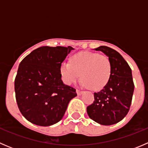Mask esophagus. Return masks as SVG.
Returning a JSON list of instances; mask_svg holds the SVG:
<instances>
[{"label": "esophagus", "mask_w": 148, "mask_h": 148, "mask_svg": "<svg viewBox=\"0 0 148 148\" xmlns=\"http://www.w3.org/2000/svg\"><path fill=\"white\" fill-rule=\"evenodd\" d=\"M77 93L78 95H81L83 93V91L80 90V89H77Z\"/></svg>", "instance_id": "1"}]
</instances>
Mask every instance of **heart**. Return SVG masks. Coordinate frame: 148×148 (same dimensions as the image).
<instances>
[{"label": "heart", "instance_id": "heart-1", "mask_svg": "<svg viewBox=\"0 0 148 148\" xmlns=\"http://www.w3.org/2000/svg\"><path fill=\"white\" fill-rule=\"evenodd\" d=\"M112 64L106 55L90 51L79 52L73 55L69 63L64 62L60 67L62 79L67 84H72L79 79L82 84L97 91L107 85L111 77Z\"/></svg>", "mask_w": 148, "mask_h": 148}]
</instances>
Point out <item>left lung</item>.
<instances>
[{
    "instance_id": "8db88e82",
    "label": "left lung",
    "mask_w": 148,
    "mask_h": 148,
    "mask_svg": "<svg viewBox=\"0 0 148 148\" xmlns=\"http://www.w3.org/2000/svg\"><path fill=\"white\" fill-rule=\"evenodd\" d=\"M110 59L112 64L111 77L99 92L94 93L95 101L86 107L89 117L103 125H111L121 121L128 113L134 92L132 70L117 51L105 46L95 49Z\"/></svg>"
}]
</instances>
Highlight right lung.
<instances>
[{"mask_svg":"<svg viewBox=\"0 0 148 148\" xmlns=\"http://www.w3.org/2000/svg\"><path fill=\"white\" fill-rule=\"evenodd\" d=\"M71 46H41L21 62L15 78V93L21 113L39 126H50L63 117L76 89L62 80L60 67Z\"/></svg>","mask_w":148,"mask_h":148,"instance_id":"right-lung-1","label":"right lung"}]
</instances>
